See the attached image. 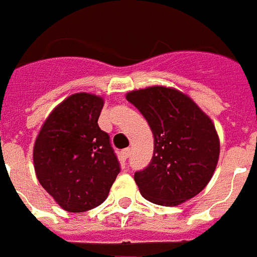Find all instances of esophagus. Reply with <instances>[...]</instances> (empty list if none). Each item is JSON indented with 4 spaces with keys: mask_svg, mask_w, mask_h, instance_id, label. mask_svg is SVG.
<instances>
[{
    "mask_svg": "<svg viewBox=\"0 0 257 257\" xmlns=\"http://www.w3.org/2000/svg\"><path fill=\"white\" fill-rule=\"evenodd\" d=\"M122 158H125V159H128L129 155H131V148H125V150H122Z\"/></svg>",
    "mask_w": 257,
    "mask_h": 257,
    "instance_id": "34e87169",
    "label": "esophagus"
}]
</instances>
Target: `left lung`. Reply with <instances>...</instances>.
Instances as JSON below:
<instances>
[{
    "instance_id": "left-lung-1",
    "label": "left lung",
    "mask_w": 257,
    "mask_h": 257,
    "mask_svg": "<svg viewBox=\"0 0 257 257\" xmlns=\"http://www.w3.org/2000/svg\"><path fill=\"white\" fill-rule=\"evenodd\" d=\"M135 105L154 133V156L135 181L143 197L163 206H176L202 191L220 156V139L210 117L176 89L151 86L133 90Z\"/></svg>"
}]
</instances>
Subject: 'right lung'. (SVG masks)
Instances as JSON below:
<instances>
[{"label": "right lung", "instance_id": "1", "mask_svg": "<svg viewBox=\"0 0 257 257\" xmlns=\"http://www.w3.org/2000/svg\"><path fill=\"white\" fill-rule=\"evenodd\" d=\"M102 107V97L72 94L51 111L33 147L40 185L71 213L101 205L120 172L109 135L98 126Z\"/></svg>", "mask_w": 257, "mask_h": 257}]
</instances>
